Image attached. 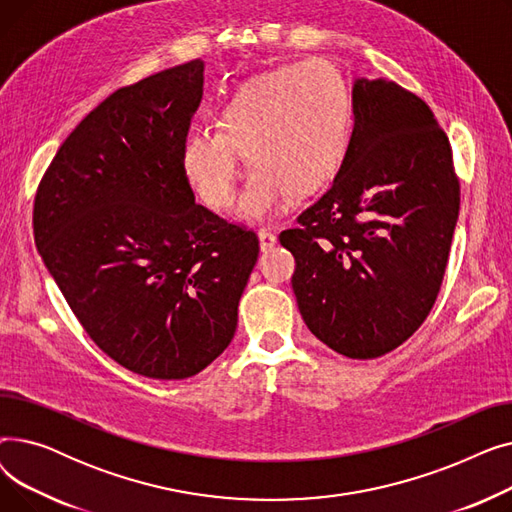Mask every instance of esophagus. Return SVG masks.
<instances>
[{"label":"esophagus","mask_w":512,"mask_h":512,"mask_svg":"<svg viewBox=\"0 0 512 512\" xmlns=\"http://www.w3.org/2000/svg\"><path fill=\"white\" fill-rule=\"evenodd\" d=\"M278 242V236L272 232V230H265L261 228L259 230V245H261V251H270L274 245Z\"/></svg>","instance_id":"34e87169"}]
</instances>
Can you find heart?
<instances>
[{
    "instance_id": "1",
    "label": "heart",
    "mask_w": 512,
    "mask_h": 512,
    "mask_svg": "<svg viewBox=\"0 0 512 512\" xmlns=\"http://www.w3.org/2000/svg\"><path fill=\"white\" fill-rule=\"evenodd\" d=\"M351 134V97L324 60L292 62L247 80L215 114V128L193 126L180 143V168L213 209L234 205L240 157L255 166L240 209L265 218L294 191L307 195L334 178Z\"/></svg>"
}]
</instances>
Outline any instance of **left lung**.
<instances>
[{"mask_svg": "<svg viewBox=\"0 0 512 512\" xmlns=\"http://www.w3.org/2000/svg\"><path fill=\"white\" fill-rule=\"evenodd\" d=\"M353 112L332 186L280 245L297 261L307 328L344 357L375 359L409 340L438 299L461 186L446 132L415 93L359 78Z\"/></svg>", "mask_w": 512, "mask_h": 512, "instance_id": "8db88e82", "label": "left lung"}]
</instances>
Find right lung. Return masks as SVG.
<instances>
[{
    "mask_svg": "<svg viewBox=\"0 0 512 512\" xmlns=\"http://www.w3.org/2000/svg\"><path fill=\"white\" fill-rule=\"evenodd\" d=\"M201 97V60L114 91L62 143L33 205L35 245L80 326L153 380L226 351L259 257L257 234L195 203L180 168Z\"/></svg>",
    "mask_w": 512,
    "mask_h": 512,
    "instance_id": "add662e5",
    "label": "right lung"
}]
</instances>
